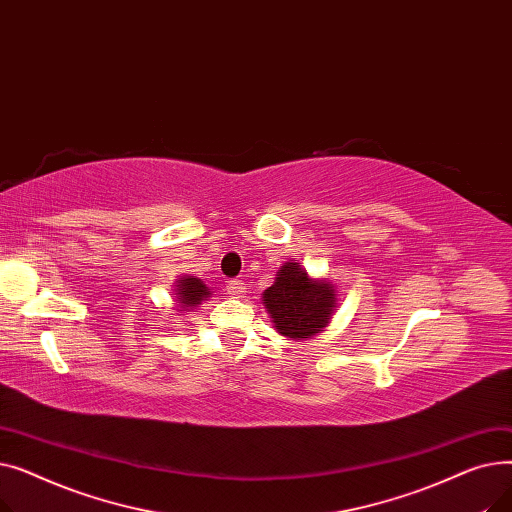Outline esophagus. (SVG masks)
I'll return each instance as SVG.
<instances>
[{"label": "esophagus", "mask_w": 512, "mask_h": 512, "mask_svg": "<svg viewBox=\"0 0 512 512\" xmlns=\"http://www.w3.org/2000/svg\"><path fill=\"white\" fill-rule=\"evenodd\" d=\"M245 292H247V288H245V282H242V280H232L228 284V294L232 299H242V297H245Z\"/></svg>", "instance_id": "1"}]
</instances>
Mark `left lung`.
Listing matches in <instances>:
<instances>
[{"label": "left lung", "mask_w": 512, "mask_h": 512, "mask_svg": "<svg viewBox=\"0 0 512 512\" xmlns=\"http://www.w3.org/2000/svg\"><path fill=\"white\" fill-rule=\"evenodd\" d=\"M261 301L280 336L305 340L328 328L338 309V290L328 278H311L297 261H286Z\"/></svg>", "instance_id": "left-lung-1"}]
</instances>
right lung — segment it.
<instances>
[{"mask_svg": "<svg viewBox=\"0 0 512 512\" xmlns=\"http://www.w3.org/2000/svg\"><path fill=\"white\" fill-rule=\"evenodd\" d=\"M174 305L178 313L184 311H193L195 307H199L203 301H207L211 297L209 286L195 276H180L174 282Z\"/></svg>", "mask_w": 512, "mask_h": 512, "instance_id": "add662e5", "label": "right lung"}]
</instances>
